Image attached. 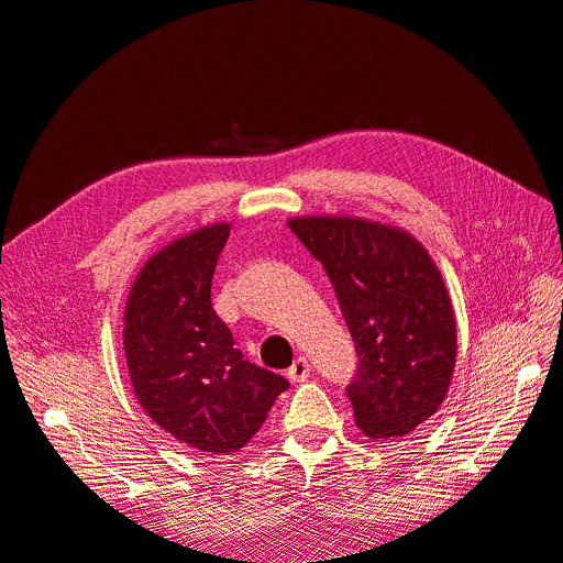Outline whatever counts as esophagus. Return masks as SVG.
Segmentation results:
<instances>
[{
  "label": "esophagus",
  "mask_w": 563,
  "mask_h": 563,
  "mask_svg": "<svg viewBox=\"0 0 563 563\" xmlns=\"http://www.w3.org/2000/svg\"><path fill=\"white\" fill-rule=\"evenodd\" d=\"M310 371H312V366H310V362L305 360V356H298V360L291 364V368H288V380L291 383H305L310 378Z\"/></svg>",
  "instance_id": "1"
}]
</instances>
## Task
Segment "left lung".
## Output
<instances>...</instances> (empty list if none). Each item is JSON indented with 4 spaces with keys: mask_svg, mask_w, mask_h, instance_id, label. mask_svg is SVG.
<instances>
[{
    "mask_svg": "<svg viewBox=\"0 0 563 563\" xmlns=\"http://www.w3.org/2000/svg\"><path fill=\"white\" fill-rule=\"evenodd\" d=\"M288 228L327 269L360 356L347 385L371 439L404 437L437 413L455 366L451 298L411 234L360 218L305 216Z\"/></svg>",
    "mask_w": 563,
    "mask_h": 563,
    "instance_id": "1",
    "label": "left lung"
}]
</instances>
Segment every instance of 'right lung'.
<instances>
[{"mask_svg":"<svg viewBox=\"0 0 563 563\" xmlns=\"http://www.w3.org/2000/svg\"><path fill=\"white\" fill-rule=\"evenodd\" d=\"M230 225H209L152 255L124 312V352L135 397L178 444L232 455L261 430L288 380L244 360L211 305Z\"/></svg>","mask_w":563,"mask_h":563,"instance_id":"add662e5","label":"right lung"}]
</instances>
